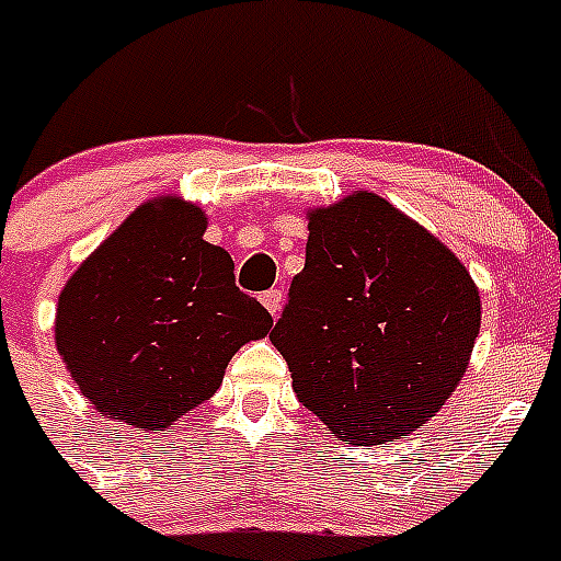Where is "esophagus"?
<instances>
[{"mask_svg": "<svg viewBox=\"0 0 561 561\" xmlns=\"http://www.w3.org/2000/svg\"><path fill=\"white\" fill-rule=\"evenodd\" d=\"M261 304L266 306V311H270L272 317H277L280 314V306H284V291L280 289L264 291V295H261Z\"/></svg>", "mask_w": 561, "mask_h": 561, "instance_id": "obj_1", "label": "esophagus"}]
</instances>
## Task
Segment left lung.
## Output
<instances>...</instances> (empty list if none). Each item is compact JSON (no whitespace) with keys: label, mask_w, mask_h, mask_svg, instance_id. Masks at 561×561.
I'll list each match as a JSON object with an SVG mask.
<instances>
[{"label":"left lung","mask_w":561,"mask_h":561,"mask_svg":"<svg viewBox=\"0 0 561 561\" xmlns=\"http://www.w3.org/2000/svg\"><path fill=\"white\" fill-rule=\"evenodd\" d=\"M480 295L458 257L376 193L309 216L306 266L270 331L304 408L356 447L419 430L458 388Z\"/></svg>","instance_id":"left-lung-1"}]
</instances>
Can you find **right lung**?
Returning <instances> with one entry per match:
<instances>
[{
	"label": "right lung",
	"instance_id": "obj_1",
	"mask_svg": "<svg viewBox=\"0 0 561 561\" xmlns=\"http://www.w3.org/2000/svg\"><path fill=\"white\" fill-rule=\"evenodd\" d=\"M205 213L140 205L69 277L56 345L98 413L162 430L210 399L272 314L236 286L232 257L207 244Z\"/></svg>",
	"mask_w": 561,
	"mask_h": 561
}]
</instances>
